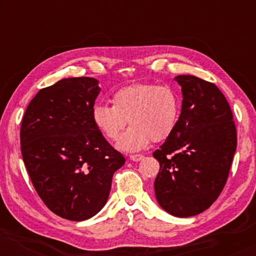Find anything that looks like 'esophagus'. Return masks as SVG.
<instances>
[{"label": "esophagus", "mask_w": 256, "mask_h": 256, "mask_svg": "<svg viewBox=\"0 0 256 256\" xmlns=\"http://www.w3.org/2000/svg\"><path fill=\"white\" fill-rule=\"evenodd\" d=\"M129 158L134 160V162H138V160H141L143 158V155H130L129 156Z\"/></svg>", "instance_id": "obj_1"}]
</instances>
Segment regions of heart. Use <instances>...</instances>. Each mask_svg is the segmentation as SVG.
<instances>
[{"mask_svg":"<svg viewBox=\"0 0 256 256\" xmlns=\"http://www.w3.org/2000/svg\"><path fill=\"white\" fill-rule=\"evenodd\" d=\"M112 104H98L92 110L96 128L110 141L121 136L118 148L138 152L150 142H160L172 134L180 115V98L169 86L134 84L122 87L112 96Z\"/></svg>","mask_w":256,"mask_h":256,"instance_id":"heart-1","label":"heart"}]
</instances>
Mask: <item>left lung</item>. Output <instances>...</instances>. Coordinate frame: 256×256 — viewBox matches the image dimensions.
<instances>
[{
  "instance_id": "left-lung-1",
  "label": "left lung",
  "mask_w": 256,
  "mask_h": 256,
  "mask_svg": "<svg viewBox=\"0 0 256 256\" xmlns=\"http://www.w3.org/2000/svg\"><path fill=\"white\" fill-rule=\"evenodd\" d=\"M183 93L172 134L154 152L160 162L155 194L180 218L208 210L222 194L236 149L233 114L218 87L194 76H177Z\"/></svg>"
}]
</instances>
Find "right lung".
I'll return each instance as SVG.
<instances>
[{"label": "right lung", "instance_id": "right-lung-1", "mask_svg": "<svg viewBox=\"0 0 256 256\" xmlns=\"http://www.w3.org/2000/svg\"><path fill=\"white\" fill-rule=\"evenodd\" d=\"M99 93L94 78L59 80L30 101L20 127V150L34 190L52 212L72 222L104 208L113 174L126 162L93 124Z\"/></svg>", "mask_w": 256, "mask_h": 256}]
</instances>
